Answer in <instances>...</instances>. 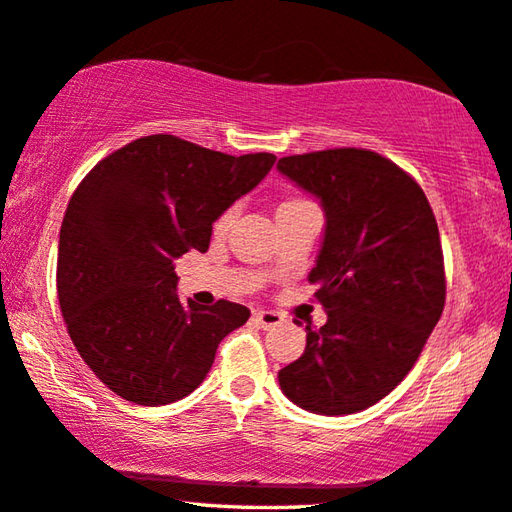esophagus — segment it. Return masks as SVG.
Returning <instances> with one entry per match:
<instances>
[{
	"label": "esophagus",
	"instance_id": "obj_1",
	"mask_svg": "<svg viewBox=\"0 0 512 512\" xmlns=\"http://www.w3.org/2000/svg\"><path fill=\"white\" fill-rule=\"evenodd\" d=\"M253 322L259 326V329H273V326H280L285 322V317L276 310H255L253 312Z\"/></svg>",
	"mask_w": 512,
	"mask_h": 512
}]
</instances>
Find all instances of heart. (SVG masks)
I'll return each mask as SVG.
<instances>
[{
  "mask_svg": "<svg viewBox=\"0 0 512 512\" xmlns=\"http://www.w3.org/2000/svg\"><path fill=\"white\" fill-rule=\"evenodd\" d=\"M296 204H301V202H299V200H282L278 209L296 207ZM232 216H234V211H232V209H230V211H225L223 216L218 218V223H216V230H227V227H230V223H232Z\"/></svg>",
  "mask_w": 512,
  "mask_h": 512,
  "instance_id": "b5f03b06",
  "label": "heart"
}]
</instances>
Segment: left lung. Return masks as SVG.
<instances>
[{"label":"left lung","instance_id":"left-lung-1","mask_svg":"<svg viewBox=\"0 0 512 512\" xmlns=\"http://www.w3.org/2000/svg\"><path fill=\"white\" fill-rule=\"evenodd\" d=\"M317 197L324 234L308 280L326 310L305 352L278 372L310 414L345 416L386 398L421 356L446 301L439 227L421 186L388 158L329 149L278 160Z\"/></svg>","mask_w":512,"mask_h":512}]
</instances>
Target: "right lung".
I'll return each mask as SVG.
<instances>
[{
  "instance_id": "1",
  "label": "right lung",
  "mask_w": 512,
  "mask_h": 512,
  "mask_svg": "<svg viewBox=\"0 0 512 512\" xmlns=\"http://www.w3.org/2000/svg\"><path fill=\"white\" fill-rule=\"evenodd\" d=\"M273 163L147 135L82 179L59 232L57 296L75 349L112 393L144 407L186 398L248 322L246 305L183 303L174 262L207 253L213 223Z\"/></svg>"
}]
</instances>
